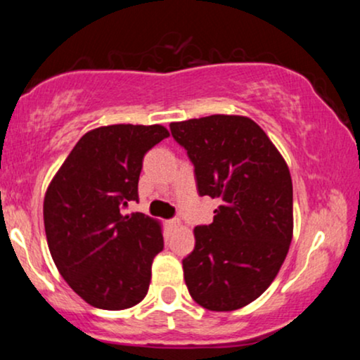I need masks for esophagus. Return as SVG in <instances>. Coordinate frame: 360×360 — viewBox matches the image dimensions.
<instances>
[{
	"instance_id": "1",
	"label": "esophagus",
	"mask_w": 360,
	"mask_h": 360,
	"mask_svg": "<svg viewBox=\"0 0 360 360\" xmlns=\"http://www.w3.org/2000/svg\"><path fill=\"white\" fill-rule=\"evenodd\" d=\"M167 225L171 226V229H181V226H183V221H181L179 218H172V220L167 221Z\"/></svg>"
}]
</instances>
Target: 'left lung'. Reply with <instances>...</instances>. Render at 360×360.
<instances>
[{"instance_id":"obj_1","label":"left lung","mask_w":360,"mask_h":360,"mask_svg":"<svg viewBox=\"0 0 360 360\" xmlns=\"http://www.w3.org/2000/svg\"><path fill=\"white\" fill-rule=\"evenodd\" d=\"M194 164L198 191L218 198L213 223L196 226L183 260L189 295L210 311L257 300L286 259L292 238V181L266 131L242 115L171 123Z\"/></svg>"}]
</instances>
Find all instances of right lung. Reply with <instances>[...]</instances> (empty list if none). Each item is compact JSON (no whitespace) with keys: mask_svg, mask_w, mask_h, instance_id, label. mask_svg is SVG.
I'll use <instances>...</instances> for the list:
<instances>
[{"mask_svg":"<svg viewBox=\"0 0 360 360\" xmlns=\"http://www.w3.org/2000/svg\"><path fill=\"white\" fill-rule=\"evenodd\" d=\"M169 137L162 125H108L81 137L44 198L51 255L65 283L91 307L127 309L146 298L162 223L123 214L139 200L147 150Z\"/></svg>","mask_w":360,"mask_h":360,"instance_id":"1","label":"right lung"}]
</instances>
